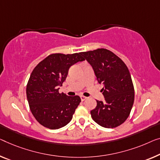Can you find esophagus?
Here are the masks:
<instances>
[{"label":"esophagus","instance_id":"34e87169","mask_svg":"<svg viewBox=\"0 0 160 160\" xmlns=\"http://www.w3.org/2000/svg\"><path fill=\"white\" fill-rule=\"evenodd\" d=\"M80 98H81V101H84L85 100H86V99H87V97L83 96V95H80Z\"/></svg>","mask_w":160,"mask_h":160}]
</instances>
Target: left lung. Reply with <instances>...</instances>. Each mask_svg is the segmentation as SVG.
I'll use <instances>...</instances> for the list:
<instances>
[{
  "label": "left lung",
  "instance_id": "left-lung-1",
  "mask_svg": "<svg viewBox=\"0 0 160 160\" xmlns=\"http://www.w3.org/2000/svg\"><path fill=\"white\" fill-rule=\"evenodd\" d=\"M92 66L97 81L103 84L104 101H96L90 111L91 117L105 128H115L129 116L134 101V89L130 72L125 63L106 49L81 52Z\"/></svg>",
  "mask_w": 160,
  "mask_h": 160
}]
</instances>
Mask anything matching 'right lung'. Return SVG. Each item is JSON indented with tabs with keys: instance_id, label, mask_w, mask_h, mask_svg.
Segmentation results:
<instances>
[{
	"instance_id": "add662e5",
	"label": "right lung",
	"mask_w": 160,
	"mask_h": 160,
	"mask_svg": "<svg viewBox=\"0 0 160 160\" xmlns=\"http://www.w3.org/2000/svg\"><path fill=\"white\" fill-rule=\"evenodd\" d=\"M80 53L52 54L35 67L27 86L30 110L40 124L50 129L66 126L81 102L78 95L59 93L69 68L85 59Z\"/></svg>"
}]
</instances>
